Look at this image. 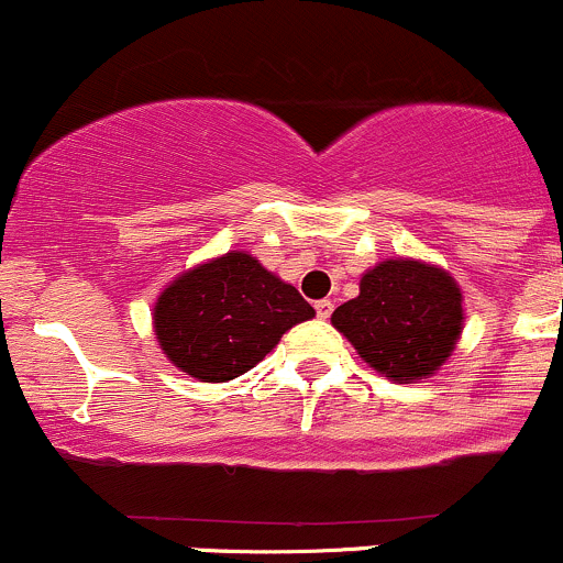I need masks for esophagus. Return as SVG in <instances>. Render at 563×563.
Returning a JSON list of instances; mask_svg holds the SVG:
<instances>
[{
  "instance_id": "esophagus-1",
  "label": "esophagus",
  "mask_w": 563,
  "mask_h": 563,
  "mask_svg": "<svg viewBox=\"0 0 563 563\" xmlns=\"http://www.w3.org/2000/svg\"><path fill=\"white\" fill-rule=\"evenodd\" d=\"M314 309H317V317H320V320H328V317L333 314V300H317Z\"/></svg>"
}]
</instances>
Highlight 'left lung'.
<instances>
[{
  "label": "left lung",
  "mask_w": 563,
  "mask_h": 563,
  "mask_svg": "<svg viewBox=\"0 0 563 563\" xmlns=\"http://www.w3.org/2000/svg\"><path fill=\"white\" fill-rule=\"evenodd\" d=\"M357 355L393 382L428 379L455 350L463 295L453 276L417 260H385L366 271L361 295L330 317Z\"/></svg>",
  "instance_id": "8db88e82"
}]
</instances>
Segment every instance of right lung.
Instances as JSON below:
<instances>
[{"instance_id":"obj_1","label":"right lung","mask_w":563,"mask_h":563,"mask_svg":"<svg viewBox=\"0 0 563 563\" xmlns=\"http://www.w3.org/2000/svg\"><path fill=\"white\" fill-rule=\"evenodd\" d=\"M314 309L246 252H228L167 284L154 306V333L176 368L200 382H228L257 366L292 324Z\"/></svg>"}]
</instances>
